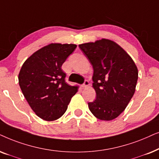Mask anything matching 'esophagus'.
<instances>
[{
	"instance_id": "34e87169",
	"label": "esophagus",
	"mask_w": 159,
	"mask_h": 159,
	"mask_svg": "<svg viewBox=\"0 0 159 159\" xmlns=\"http://www.w3.org/2000/svg\"><path fill=\"white\" fill-rule=\"evenodd\" d=\"M89 86V82L88 81H84V84H83V85H82V86H83V87H84V88L88 87Z\"/></svg>"
}]
</instances>
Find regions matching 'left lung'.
<instances>
[{
  "label": "left lung",
  "instance_id": "obj_1",
  "mask_svg": "<svg viewBox=\"0 0 159 159\" xmlns=\"http://www.w3.org/2000/svg\"><path fill=\"white\" fill-rule=\"evenodd\" d=\"M94 70L92 87L96 99L89 102L90 111L102 120L117 118L135 92L138 70L132 57L116 42L102 39L80 44Z\"/></svg>",
  "mask_w": 159,
  "mask_h": 159
}]
</instances>
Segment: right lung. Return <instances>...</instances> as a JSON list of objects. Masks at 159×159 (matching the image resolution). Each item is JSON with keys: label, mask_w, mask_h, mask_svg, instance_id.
<instances>
[{"label": "right lung", "mask_w": 159, "mask_h": 159, "mask_svg": "<svg viewBox=\"0 0 159 159\" xmlns=\"http://www.w3.org/2000/svg\"><path fill=\"white\" fill-rule=\"evenodd\" d=\"M75 44L52 43L34 52L23 63L19 84L32 110L47 121L60 118L67 111L78 86L65 82L62 65Z\"/></svg>", "instance_id": "1"}]
</instances>
